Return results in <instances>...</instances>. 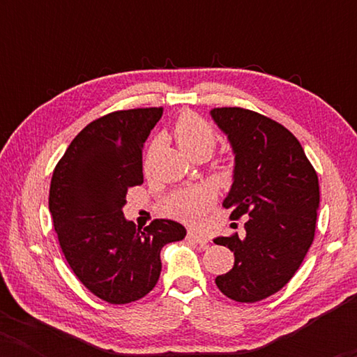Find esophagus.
I'll list each match as a JSON object with an SVG mask.
<instances>
[{"label": "esophagus", "mask_w": 357, "mask_h": 357, "mask_svg": "<svg viewBox=\"0 0 357 357\" xmlns=\"http://www.w3.org/2000/svg\"><path fill=\"white\" fill-rule=\"evenodd\" d=\"M187 237L190 238V241L199 243V245H202V247H206L208 242H209L208 237H204V236H202V234H198V232H188Z\"/></svg>", "instance_id": "esophagus-1"}]
</instances>
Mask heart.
<instances>
[{"label": "heart", "mask_w": 357, "mask_h": 357, "mask_svg": "<svg viewBox=\"0 0 357 357\" xmlns=\"http://www.w3.org/2000/svg\"><path fill=\"white\" fill-rule=\"evenodd\" d=\"M174 138L190 158L198 154H211L216 146V130L202 115L183 112L175 121ZM214 203V192L209 187L185 188L175 192L165 199L164 209L170 216L193 222Z\"/></svg>", "instance_id": "b5f03b06"}]
</instances>
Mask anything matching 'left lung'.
<instances>
[{"instance_id": "left-lung-1", "label": "left lung", "mask_w": 357, "mask_h": 357, "mask_svg": "<svg viewBox=\"0 0 357 357\" xmlns=\"http://www.w3.org/2000/svg\"><path fill=\"white\" fill-rule=\"evenodd\" d=\"M227 135L236 169L224 209L245 216V237L237 232L214 238L234 252V266L216 278L224 296L258 302L281 291L296 275L315 237L320 203L319 177L302 146L278 121L242 109H213Z\"/></svg>"}]
</instances>
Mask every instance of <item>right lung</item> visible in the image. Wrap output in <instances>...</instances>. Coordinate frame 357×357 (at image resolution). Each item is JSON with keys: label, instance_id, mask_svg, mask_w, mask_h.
I'll use <instances>...</instances> for the list:
<instances>
[{"label": "right lung", "instance_id": "right-lung-1", "mask_svg": "<svg viewBox=\"0 0 357 357\" xmlns=\"http://www.w3.org/2000/svg\"><path fill=\"white\" fill-rule=\"evenodd\" d=\"M162 112L116 110L91 121L52 175L48 208L63 255L77 280L109 304L149 294L162 270V247L187 234L169 219L141 231L121 211L126 192L143 183V148Z\"/></svg>", "mask_w": 357, "mask_h": 357}]
</instances>
